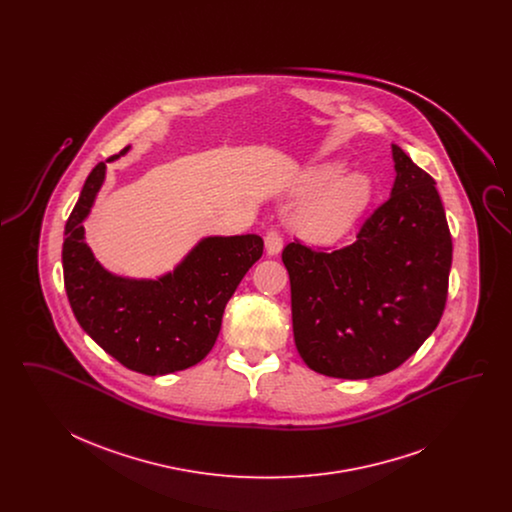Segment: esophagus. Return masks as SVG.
Segmentation results:
<instances>
[{"label":"esophagus","instance_id":"obj_1","mask_svg":"<svg viewBox=\"0 0 512 512\" xmlns=\"http://www.w3.org/2000/svg\"><path fill=\"white\" fill-rule=\"evenodd\" d=\"M282 236L276 232V230H268L267 236H265V249H267V255H278L282 251Z\"/></svg>","mask_w":512,"mask_h":512}]
</instances>
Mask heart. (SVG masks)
Instances as JSON below:
<instances>
[{"label": "heart", "instance_id": "1", "mask_svg": "<svg viewBox=\"0 0 512 512\" xmlns=\"http://www.w3.org/2000/svg\"><path fill=\"white\" fill-rule=\"evenodd\" d=\"M293 192L309 195L293 213V230L309 242L332 244L365 215L376 186L366 172L345 171L341 161H324L301 172Z\"/></svg>", "mask_w": 512, "mask_h": 512}]
</instances>
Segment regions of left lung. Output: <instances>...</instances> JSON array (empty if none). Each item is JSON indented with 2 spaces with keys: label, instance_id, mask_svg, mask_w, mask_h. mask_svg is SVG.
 I'll list each match as a JSON object with an SVG mask.
<instances>
[{
  "label": "left lung",
  "instance_id": "left-lung-1",
  "mask_svg": "<svg viewBox=\"0 0 512 512\" xmlns=\"http://www.w3.org/2000/svg\"><path fill=\"white\" fill-rule=\"evenodd\" d=\"M395 180L357 240L336 251H282L293 340L311 370L343 380L382 376L430 338L443 315L453 244L436 182L391 144Z\"/></svg>",
  "mask_w": 512,
  "mask_h": 512
}]
</instances>
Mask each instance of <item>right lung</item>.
I'll return each instance as SVG.
<instances>
[{
	"label": "right lung",
	"instance_id": "right-lung-1",
	"mask_svg": "<svg viewBox=\"0 0 512 512\" xmlns=\"http://www.w3.org/2000/svg\"><path fill=\"white\" fill-rule=\"evenodd\" d=\"M88 174L65 226L63 274L82 330L121 365L163 376L197 365L219 338L222 315L245 272L263 255L257 234L207 236L176 267L157 278H130L103 267L86 244L90 217L107 163Z\"/></svg>",
	"mask_w": 512,
	"mask_h": 512
}]
</instances>
